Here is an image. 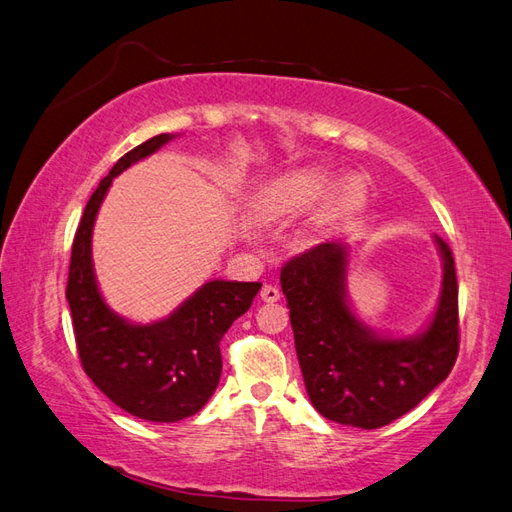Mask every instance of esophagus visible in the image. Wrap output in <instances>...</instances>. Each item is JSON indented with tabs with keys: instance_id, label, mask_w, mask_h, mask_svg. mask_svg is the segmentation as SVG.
<instances>
[{
	"instance_id": "esophagus-1",
	"label": "esophagus",
	"mask_w": 512,
	"mask_h": 512,
	"mask_svg": "<svg viewBox=\"0 0 512 512\" xmlns=\"http://www.w3.org/2000/svg\"><path fill=\"white\" fill-rule=\"evenodd\" d=\"M261 300H264V302H276V300H279L281 298V291H279V287H276V285H264V287H261Z\"/></svg>"
}]
</instances>
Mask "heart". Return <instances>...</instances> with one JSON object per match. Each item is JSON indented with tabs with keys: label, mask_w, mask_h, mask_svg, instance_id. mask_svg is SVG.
I'll use <instances>...</instances> for the list:
<instances>
[{
	"label": "heart",
	"mask_w": 512,
	"mask_h": 512,
	"mask_svg": "<svg viewBox=\"0 0 512 512\" xmlns=\"http://www.w3.org/2000/svg\"><path fill=\"white\" fill-rule=\"evenodd\" d=\"M334 184V175L319 167H300L272 180L259 195V208L268 216L298 214L326 195ZM364 203V186L349 178L334 188L326 201V216L330 221H343L360 210Z\"/></svg>",
	"instance_id": "b5f03b06"
}]
</instances>
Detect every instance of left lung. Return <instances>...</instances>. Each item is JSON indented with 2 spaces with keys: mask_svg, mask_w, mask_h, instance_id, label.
Instances as JSON below:
<instances>
[{
  "mask_svg": "<svg viewBox=\"0 0 512 512\" xmlns=\"http://www.w3.org/2000/svg\"><path fill=\"white\" fill-rule=\"evenodd\" d=\"M442 294L425 332L379 337L352 313L345 294L349 248L317 244L281 268L296 354L315 410L347 427L379 429L407 414L442 384L459 354V285L450 246Z\"/></svg>",
  "mask_w": 512,
  "mask_h": 512,
  "instance_id": "obj_1",
  "label": "left lung"
}]
</instances>
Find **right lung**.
I'll return each mask as SVG.
<instances>
[{
	"instance_id": "right-lung-1",
	"label": "right lung",
	"mask_w": 512,
	"mask_h": 512,
	"mask_svg": "<svg viewBox=\"0 0 512 512\" xmlns=\"http://www.w3.org/2000/svg\"><path fill=\"white\" fill-rule=\"evenodd\" d=\"M156 135L124 154L90 197L75 233L66 300L81 367L124 412L150 422H175L208 403L223 371L221 339L251 309L261 283L210 281L178 311L148 326L130 324L102 300L92 266V229L113 178L163 148Z\"/></svg>"
}]
</instances>
